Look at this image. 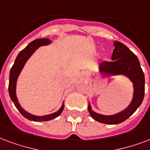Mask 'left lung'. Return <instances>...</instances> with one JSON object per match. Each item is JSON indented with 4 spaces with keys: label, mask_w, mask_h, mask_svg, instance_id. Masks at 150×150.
<instances>
[{
    "label": "left lung",
    "mask_w": 150,
    "mask_h": 150,
    "mask_svg": "<svg viewBox=\"0 0 150 150\" xmlns=\"http://www.w3.org/2000/svg\"><path fill=\"white\" fill-rule=\"evenodd\" d=\"M112 54V61H104L100 64V72L104 75H124L134 84V98L131 103L123 111L117 115H99L91 110L88 105V111L93 119L104 124H119L130 117L140 106L145 95V75L139 60L126 45L116 41Z\"/></svg>",
    "instance_id": "8db88e82"
}]
</instances>
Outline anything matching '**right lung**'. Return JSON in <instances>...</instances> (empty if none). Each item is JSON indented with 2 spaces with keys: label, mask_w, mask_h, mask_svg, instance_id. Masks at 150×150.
<instances>
[{
  "label": "right lung",
  "mask_w": 150,
  "mask_h": 150,
  "mask_svg": "<svg viewBox=\"0 0 150 150\" xmlns=\"http://www.w3.org/2000/svg\"><path fill=\"white\" fill-rule=\"evenodd\" d=\"M51 42L52 41L50 40L49 39H36L35 40H33V42H31L27 47L19 53L18 55L16 56L14 64H13L12 68L10 70L9 83H8V93H9L10 98H11V99H12L14 105L16 107V109L20 111V113L24 117H26L27 119L34 121V122H44V121H49L52 120V119H54V118L57 117L61 115V113L64 110V104L63 103L60 109L58 111L55 112V113H53V114H51V115H44V116H35V115H31L29 113H28L27 111H25L21 106L20 103H18L17 98H16V80H17V78H18L20 73L21 71L22 68L24 67L26 61L28 59V58L33 55V52L39 47L43 46V45H47Z\"/></svg>",
  "instance_id": "obj_1"
}]
</instances>
